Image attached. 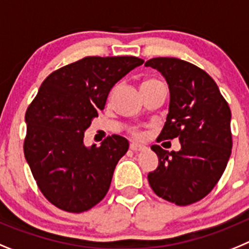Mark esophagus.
<instances>
[{
	"label": "esophagus",
	"instance_id": "esophagus-1",
	"mask_svg": "<svg viewBox=\"0 0 249 249\" xmlns=\"http://www.w3.org/2000/svg\"><path fill=\"white\" fill-rule=\"evenodd\" d=\"M130 149L133 150V151H144L146 147H145L144 145L138 144V142H131V144H130Z\"/></svg>",
	"mask_w": 249,
	"mask_h": 249
}]
</instances>
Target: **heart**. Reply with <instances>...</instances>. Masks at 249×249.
<instances>
[{"mask_svg":"<svg viewBox=\"0 0 249 249\" xmlns=\"http://www.w3.org/2000/svg\"><path fill=\"white\" fill-rule=\"evenodd\" d=\"M152 82H158V80L155 79H149V80H145L142 84H146V83H152ZM134 135L136 136V138H141V133H139V131H134Z\"/></svg>","mask_w":249,"mask_h":249,"instance_id":"obj_1","label":"heart"}]
</instances>
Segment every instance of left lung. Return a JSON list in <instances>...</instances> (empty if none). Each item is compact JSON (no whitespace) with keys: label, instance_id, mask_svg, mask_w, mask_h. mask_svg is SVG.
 <instances>
[{"label":"left lung","instance_id":"left-lung-1","mask_svg":"<svg viewBox=\"0 0 249 249\" xmlns=\"http://www.w3.org/2000/svg\"><path fill=\"white\" fill-rule=\"evenodd\" d=\"M145 67L160 71L170 90L169 114L159 139L178 138L181 142V149L171 152L152 145L159 166L147 180L163 200L191 205L211 192L227 166L232 150L230 107L214 80L189 62L159 57Z\"/></svg>","mask_w":249,"mask_h":249}]
</instances>
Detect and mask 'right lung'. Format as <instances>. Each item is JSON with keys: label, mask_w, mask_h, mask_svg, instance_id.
I'll return each mask as SVG.
<instances>
[{"label": "right lung", "mask_w": 249, "mask_h": 249, "mask_svg": "<svg viewBox=\"0 0 249 249\" xmlns=\"http://www.w3.org/2000/svg\"><path fill=\"white\" fill-rule=\"evenodd\" d=\"M136 57H86L44 79L26 111L24 158L47 200L60 210L84 212L103 200L129 141L111 135L84 145V131L109 91L141 66Z\"/></svg>", "instance_id": "add662e5"}]
</instances>
